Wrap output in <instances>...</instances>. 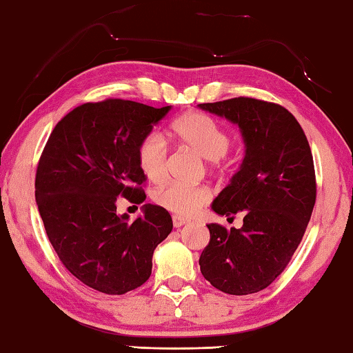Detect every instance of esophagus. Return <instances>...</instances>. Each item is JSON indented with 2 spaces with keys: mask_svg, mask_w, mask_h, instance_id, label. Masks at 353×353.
Here are the masks:
<instances>
[{
  "mask_svg": "<svg viewBox=\"0 0 353 353\" xmlns=\"http://www.w3.org/2000/svg\"><path fill=\"white\" fill-rule=\"evenodd\" d=\"M188 223V219H185L182 216H179V214H172V225L179 229V227H182Z\"/></svg>",
  "mask_w": 353,
  "mask_h": 353,
  "instance_id": "1",
  "label": "esophagus"
}]
</instances>
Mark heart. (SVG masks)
I'll list each match as a JSON object with an SVG mask.
<instances>
[{
	"instance_id": "1",
	"label": "heart",
	"mask_w": 353,
	"mask_h": 353,
	"mask_svg": "<svg viewBox=\"0 0 353 353\" xmlns=\"http://www.w3.org/2000/svg\"><path fill=\"white\" fill-rule=\"evenodd\" d=\"M174 134L185 146L193 149L202 159L210 160L216 168L232 146V137L205 113L191 112L174 123ZM140 170L151 182H162L168 171V143L160 132H149L140 141L137 151ZM210 190L204 185L166 183L154 191L155 204L176 214L190 216L210 201Z\"/></svg>"
}]
</instances>
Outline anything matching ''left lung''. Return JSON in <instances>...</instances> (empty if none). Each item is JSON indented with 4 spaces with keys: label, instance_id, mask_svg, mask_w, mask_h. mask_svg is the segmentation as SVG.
<instances>
[{
    "label": "left lung",
    "instance_id": "8db88e82",
    "mask_svg": "<svg viewBox=\"0 0 353 353\" xmlns=\"http://www.w3.org/2000/svg\"><path fill=\"white\" fill-rule=\"evenodd\" d=\"M238 124L246 154L227 187L213 201L218 214L243 212V227L207 224L202 276L234 296L270 286L302 241L316 202L313 155L301 124L285 107L254 98L199 104Z\"/></svg>",
    "mask_w": 353,
    "mask_h": 353
}]
</instances>
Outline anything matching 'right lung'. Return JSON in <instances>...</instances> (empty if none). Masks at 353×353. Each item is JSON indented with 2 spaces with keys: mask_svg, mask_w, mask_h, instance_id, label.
Here are the masks:
<instances>
[{
  "mask_svg": "<svg viewBox=\"0 0 353 353\" xmlns=\"http://www.w3.org/2000/svg\"><path fill=\"white\" fill-rule=\"evenodd\" d=\"M171 105L126 99L85 103L56 124L39 160L35 201L46 235L63 266L105 294H124L146 282L154 249L172 230L171 214L145 204L129 223L117 198L146 199L137 151Z\"/></svg>",
  "mask_w": 353,
  "mask_h": 353,
  "instance_id": "right-lung-1",
  "label": "right lung"
}]
</instances>
